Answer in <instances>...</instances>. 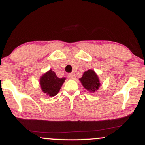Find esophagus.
<instances>
[{"instance_id": "esophagus-1", "label": "esophagus", "mask_w": 145, "mask_h": 145, "mask_svg": "<svg viewBox=\"0 0 145 145\" xmlns=\"http://www.w3.org/2000/svg\"><path fill=\"white\" fill-rule=\"evenodd\" d=\"M68 77H69V79L74 80L75 78H76V75H75L74 73H71V74H69L68 75Z\"/></svg>"}]
</instances>
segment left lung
Here are the masks:
<instances>
[{
	"mask_svg": "<svg viewBox=\"0 0 145 145\" xmlns=\"http://www.w3.org/2000/svg\"><path fill=\"white\" fill-rule=\"evenodd\" d=\"M79 80L84 89L90 93H95L100 87L101 84L99 77L93 69H89L84 71L82 78Z\"/></svg>",
	"mask_w": 145,
	"mask_h": 145,
	"instance_id": "1",
	"label": "left lung"
}]
</instances>
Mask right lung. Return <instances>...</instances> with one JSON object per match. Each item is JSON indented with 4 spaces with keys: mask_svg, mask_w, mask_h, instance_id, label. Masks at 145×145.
<instances>
[{
    "mask_svg": "<svg viewBox=\"0 0 145 145\" xmlns=\"http://www.w3.org/2000/svg\"><path fill=\"white\" fill-rule=\"evenodd\" d=\"M65 80V78H58L54 71L50 69L41 76L39 83L41 89L44 93L50 97H54L59 92Z\"/></svg>",
    "mask_w": 145,
    "mask_h": 145,
    "instance_id": "1",
    "label": "right lung"
}]
</instances>
